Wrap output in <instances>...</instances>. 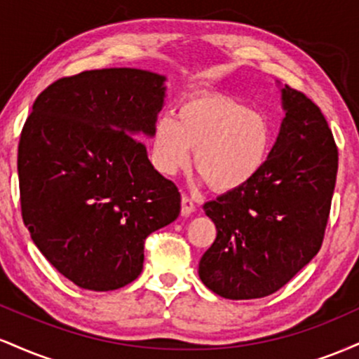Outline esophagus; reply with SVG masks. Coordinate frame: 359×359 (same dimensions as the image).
Instances as JSON below:
<instances>
[{"label": "esophagus", "instance_id": "obj_1", "mask_svg": "<svg viewBox=\"0 0 359 359\" xmlns=\"http://www.w3.org/2000/svg\"><path fill=\"white\" fill-rule=\"evenodd\" d=\"M194 211H196V204H194V201L187 196V194H182V214L184 216H189V214H192Z\"/></svg>", "mask_w": 359, "mask_h": 359}]
</instances>
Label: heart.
I'll return each instance as SVG.
<instances>
[{
    "label": "heart",
    "mask_w": 359,
    "mask_h": 359,
    "mask_svg": "<svg viewBox=\"0 0 359 359\" xmlns=\"http://www.w3.org/2000/svg\"><path fill=\"white\" fill-rule=\"evenodd\" d=\"M273 145V128L259 111L224 96H196L177 119L160 116L154 128V162L165 175L191 163L214 191L243 187L259 174Z\"/></svg>",
    "instance_id": "heart-1"
}]
</instances>
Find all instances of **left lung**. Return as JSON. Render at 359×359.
Returning a JSON list of instances; mask_svg holds the SVG:
<instances>
[{"label": "left lung", "instance_id": "obj_1", "mask_svg": "<svg viewBox=\"0 0 359 359\" xmlns=\"http://www.w3.org/2000/svg\"><path fill=\"white\" fill-rule=\"evenodd\" d=\"M285 111L259 174L204 204L216 240L199 277L231 300L262 299L304 269L324 240L337 174V147L320 109L306 94L282 88Z\"/></svg>", "mask_w": 359, "mask_h": 359}]
</instances>
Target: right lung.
I'll return each mask as SVG.
<instances>
[{
  "label": "right lung",
  "mask_w": 359,
  "mask_h": 359,
  "mask_svg": "<svg viewBox=\"0 0 359 359\" xmlns=\"http://www.w3.org/2000/svg\"><path fill=\"white\" fill-rule=\"evenodd\" d=\"M165 77L100 69L40 93L18 145L25 226L77 287L116 290L143 269L148 234L180 212V192L137 137H154Z\"/></svg>",
  "instance_id": "obj_1"
}]
</instances>
